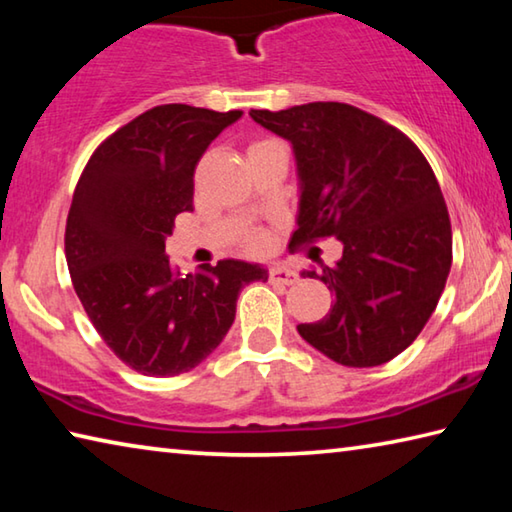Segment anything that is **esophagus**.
<instances>
[{
	"label": "esophagus",
	"mask_w": 512,
	"mask_h": 512,
	"mask_svg": "<svg viewBox=\"0 0 512 512\" xmlns=\"http://www.w3.org/2000/svg\"><path fill=\"white\" fill-rule=\"evenodd\" d=\"M268 280L275 282V284H287V287H291V284L298 282V273L291 271L289 266L275 264V266L268 268Z\"/></svg>",
	"instance_id": "34e87169"
}]
</instances>
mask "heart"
I'll return each instance as SVG.
<instances>
[{"label": "heart", "mask_w": 512, "mask_h": 512, "mask_svg": "<svg viewBox=\"0 0 512 512\" xmlns=\"http://www.w3.org/2000/svg\"><path fill=\"white\" fill-rule=\"evenodd\" d=\"M268 246H271V239H268V235H262V232L248 239L250 253H266Z\"/></svg>", "instance_id": "1"}]
</instances>
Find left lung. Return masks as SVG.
<instances>
[{
  "label": "left lung",
  "mask_w": 512,
  "mask_h": 512,
  "mask_svg": "<svg viewBox=\"0 0 512 512\" xmlns=\"http://www.w3.org/2000/svg\"><path fill=\"white\" fill-rule=\"evenodd\" d=\"M293 144L300 176L291 244L336 237L343 257L320 273L334 307L298 332L341 366L370 368L418 339L452 268V223L427 158L384 119L348 103L250 110Z\"/></svg>",
  "instance_id": "8db88e82"
}]
</instances>
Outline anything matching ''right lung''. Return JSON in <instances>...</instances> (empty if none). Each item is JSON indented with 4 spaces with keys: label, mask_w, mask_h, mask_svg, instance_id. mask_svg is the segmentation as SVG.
Returning <instances> with one entry per match:
<instances>
[{
    "label": "right lung",
    "mask_w": 512,
    "mask_h": 512,
    "mask_svg": "<svg viewBox=\"0 0 512 512\" xmlns=\"http://www.w3.org/2000/svg\"><path fill=\"white\" fill-rule=\"evenodd\" d=\"M241 115L155 106L97 146L74 189L65 225L74 291L103 343L146 377H176L210 357L239 291L268 280L239 259L183 277L164 253L176 216L194 210L198 160Z\"/></svg>",
    "instance_id": "obj_1"
}]
</instances>
